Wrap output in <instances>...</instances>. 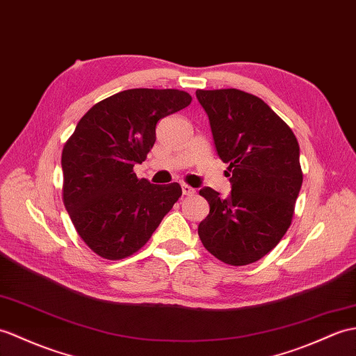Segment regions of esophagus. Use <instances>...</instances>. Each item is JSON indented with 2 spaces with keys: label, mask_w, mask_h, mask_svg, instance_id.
Listing matches in <instances>:
<instances>
[{
  "label": "esophagus",
  "mask_w": 356,
  "mask_h": 356,
  "mask_svg": "<svg viewBox=\"0 0 356 356\" xmlns=\"http://www.w3.org/2000/svg\"><path fill=\"white\" fill-rule=\"evenodd\" d=\"M181 193H184V195H193L195 193V189L184 184V185H181Z\"/></svg>",
  "instance_id": "esophagus-1"
}]
</instances>
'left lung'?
<instances>
[{"label": "left lung", "instance_id": "8db88e82", "mask_svg": "<svg viewBox=\"0 0 356 356\" xmlns=\"http://www.w3.org/2000/svg\"><path fill=\"white\" fill-rule=\"evenodd\" d=\"M232 191L200 189L209 213L198 225L204 249L229 266H247L275 249L294 216L303 172L299 143L259 97L239 89H197ZM229 175V176H230Z\"/></svg>", "mask_w": 356, "mask_h": 356}]
</instances>
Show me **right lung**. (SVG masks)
Returning a JSON list of instances; mask_svg holds the SVG:
<instances>
[{
    "instance_id": "1",
    "label": "right lung",
    "mask_w": 356,
    "mask_h": 356,
    "mask_svg": "<svg viewBox=\"0 0 356 356\" xmlns=\"http://www.w3.org/2000/svg\"><path fill=\"white\" fill-rule=\"evenodd\" d=\"M193 97L179 89H127L94 104L62 152L63 204L90 250L118 261L138 252L171 211L179 184L138 179L156 140V124Z\"/></svg>"
}]
</instances>
